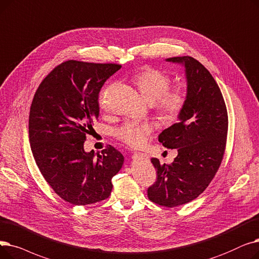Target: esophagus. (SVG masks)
<instances>
[{"mask_svg": "<svg viewBox=\"0 0 259 259\" xmlns=\"http://www.w3.org/2000/svg\"><path fill=\"white\" fill-rule=\"evenodd\" d=\"M134 159H143V160H149V156L144 153H135L133 156Z\"/></svg>", "mask_w": 259, "mask_h": 259, "instance_id": "1", "label": "esophagus"}]
</instances>
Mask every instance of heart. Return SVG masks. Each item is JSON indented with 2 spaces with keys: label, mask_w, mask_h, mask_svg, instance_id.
<instances>
[{
  "label": "heart",
  "mask_w": 259,
  "mask_h": 259,
  "mask_svg": "<svg viewBox=\"0 0 259 259\" xmlns=\"http://www.w3.org/2000/svg\"><path fill=\"white\" fill-rule=\"evenodd\" d=\"M144 99L154 105L156 112L164 120H176L183 113L188 102V91L183 86L170 89L171 78L166 72L146 67L134 77ZM104 94L101 95L100 103L103 106ZM154 131L151 123L127 121L118 126L114 134L118 140L131 147H141Z\"/></svg>",
  "instance_id": "obj_1"
}]
</instances>
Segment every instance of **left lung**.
<instances>
[{
    "label": "left lung",
    "mask_w": 259,
    "mask_h": 259,
    "mask_svg": "<svg viewBox=\"0 0 259 259\" xmlns=\"http://www.w3.org/2000/svg\"><path fill=\"white\" fill-rule=\"evenodd\" d=\"M166 61L184 64L188 102L179 122L159 135V142L177 149L178 155L170 164L151 159L157 179L147 189V197L174 207L197 198L215 177L226 151L229 119L218 84L199 61L188 56Z\"/></svg>",
    "instance_id": "obj_1"
}]
</instances>
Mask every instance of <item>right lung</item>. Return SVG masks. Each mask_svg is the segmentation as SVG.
<instances>
[{
    "label": "right lung",
    "instance_id": "1",
    "mask_svg": "<svg viewBox=\"0 0 259 259\" xmlns=\"http://www.w3.org/2000/svg\"><path fill=\"white\" fill-rule=\"evenodd\" d=\"M121 68L116 63L69 60L56 66L36 90L29 112V141L35 163L61 198L88 205L108 198L112 178L124 157L112 145L95 156L84 151L99 117V93Z\"/></svg>",
    "mask_w": 259,
    "mask_h": 259
}]
</instances>
